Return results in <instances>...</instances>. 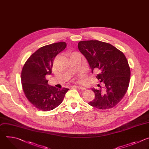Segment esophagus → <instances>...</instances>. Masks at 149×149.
Here are the masks:
<instances>
[{
	"label": "esophagus",
	"instance_id": "34e87169",
	"mask_svg": "<svg viewBox=\"0 0 149 149\" xmlns=\"http://www.w3.org/2000/svg\"><path fill=\"white\" fill-rule=\"evenodd\" d=\"M72 87H76V88H77L80 89V90H81V91H84V89H85V88H84V87L81 86H77V85H74V86H73Z\"/></svg>",
	"mask_w": 149,
	"mask_h": 149
}]
</instances>
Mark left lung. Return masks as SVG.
Returning <instances> with one entry per match:
<instances>
[{"label":"left lung","instance_id":"8db88e82","mask_svg":"<svg viewBox=\"0 0 149 149\" xmlns=\"http://www.w3.org/2000/svg\"><path fill=\"white\" fill-rule=\"evenodd\" d=\"M79 51L85 56L93 73L97 69L96 77L102 82L99 89L92 88L95 99L88 104L100 109L114 107L126 94L129 84L130 69L125 54L111 45L98 41H81Z\"/></svg>","mask_w":149,"mask_h":149}]
</instances>
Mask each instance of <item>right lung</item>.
<instances>
[{
    "label": "right lung",
    "mask_w": 149,
    "mask_h": 149,
    "mask_svg": "<svg viewBox=\"0 0 149 149\" xmlns=\"http://www.w3.org/2000/svg\"><path fill=\"white\" fill-rule=\"evenodd\" d=\"M66 47L64 42L46 45L33 53L22 70L21 81L27 100L39 110L47 111L60 105L69 88L49 85L46 75L52 73L53 61Z\"/></svg>",
    "instance_id": "add662e5"
}]
</instances>
